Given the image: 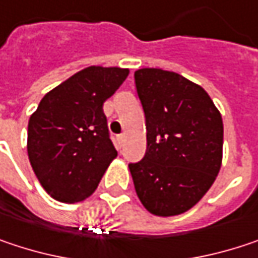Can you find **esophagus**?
<instances>
[{"label": "esophagus", "instance_id": "1", "mask_svg": "<svg viewBox=\"0 0 258 258\" xmlns=\"http://www.w3.org/2000/svg\"><path fill=\"white\" fill-rule=\"evenodd\" d=\"M124 139H125V137H124V134H121V136L118 137V140H119V143H121V145L124 143Z\"/></svg>", "mask_w": 258, "mask_h": 258}]
</instances>
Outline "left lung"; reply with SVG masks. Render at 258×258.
<instances>
[{
  "label": "left lung",
  "instance_id": "left-lung-1",
  "mask_svg": "<svg viewBox=\"0 0 258 258\" xmlns=\"http://www.w3.org/2000/svg\"><path fill=\"white\" fill-rule=\"evenodd\" d=\"M146 118L145 158L130 164L136 194L155 216L186 213L213 186L223 159V121L208 93L176 72H134Z\"/></svg>",
  "mask_w": 258,
  "mask_h": 258
}]
</instances>
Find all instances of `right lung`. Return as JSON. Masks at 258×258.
Returning <instances> with one entry per match:
<instances>
[{
	"mask_svg": "<svg viewBox=\"0 0 258 258\" xmlns=\"http://www.w3.org/2000/svg\"><path fill=\"white\" fill-rule=\"evenodd\" d=\"M128 69L88 66L48 91L28 124V156L51 198L80 202L99 186L116 149L109 137L103 103Z\"/></svg>",
	"mask_w": 258,
	"mask_h": 258,
	"instance_id": "right-lung-1",
	"label": "right lung"
}]
</instances>
